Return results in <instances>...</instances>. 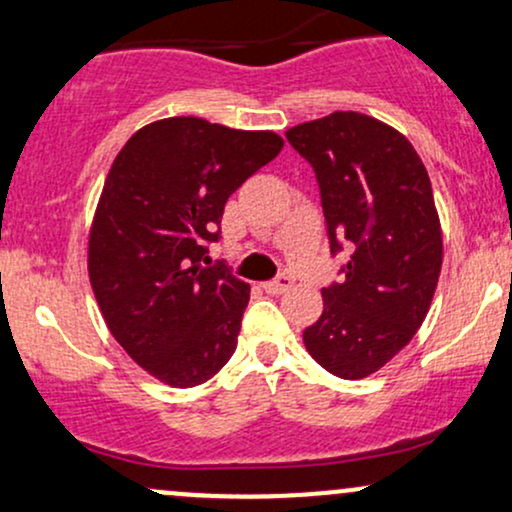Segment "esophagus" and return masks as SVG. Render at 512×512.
Instances as JSON below:
<instances>
[{"label":"esophagus","mask_w":512,"mask_h":512,"mask_svg":"<svg viewBox=\"0 0 512 512\" xmlns=\"http://www.w3.org/2000/svg\"><path fill=\"white\" fill-rule=\"evenodd\" d=\"M293 286V279L289 274H279L276 276V279H272V281H267V284H264V291L267 293H286Z\"/></svg>","instance_id":"obj_1"}]
</instances>
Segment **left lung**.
<instances>
[{
    "label": "left lung",
    "mask_w": 512,
    "mask_h": 512,
    "mask_svg": "<svg viewBox=\"0 0 512 512\" xmlns=\"http://www.w3.org/2000/svg\"><path fill=\"white\" fill-rule=\"evenodd\" d=\"M286 139L315 170L330 252H351L342 281L322 289L305 349L332 375L366 378L411 342L433 301L443 238L431 180L407 137L351 110Z\"/></svg>",
    "instance_id": "left-lung-1"
}]
</instances>
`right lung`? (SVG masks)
<instances>
[{
	"instance_id": "1",
	"label": "right lung",
	"mask_w": 512,
	"mask_h": 512,
	"mask_svg": "<svg viewBox=\"0 0 512 512\" xmlns=\"http://www.w3.org/2000/svg\"><path fill=\"white\" fill-rule=\"evenodd\" d=\"M281 146L274 132L168 117L139 129L105 178L91 286L113 337L163 383H207L236 351L250 286L226 262L207 268L209 245L228 197Z\"/></svg>"
}]
</instances>
